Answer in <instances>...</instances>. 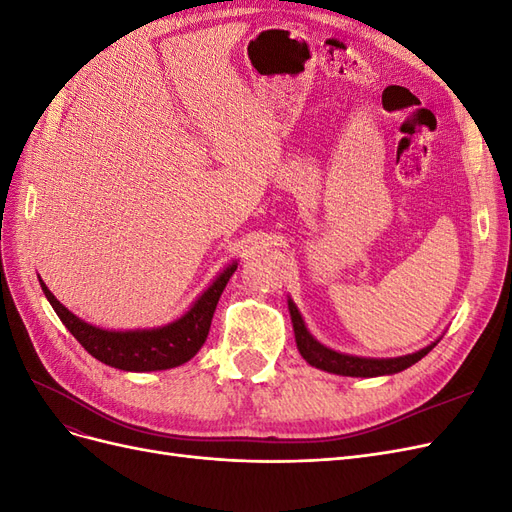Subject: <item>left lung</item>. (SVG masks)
I'll use <instances>...</instances> for the list:
<instances>
[{
	"label": "left lung",
	"mask_w": 512,
	"mask_h": 512,
	"mask_svg": "<svg viewBox=\"0 0 512 512\" xmlns=\"http://www.w3.org/2000/svg\"><path fill=\"white\" fill-rule=\"evenodd\" d=\"M288 309H290V318H292L294 339H297V348H299L301 356L312 367L329 371V374L352 376V378H376V376L397 374V371H404L410 365L421 361L423 356L438 344V342H433L431 346H427L423 350L406 354V356H397V359H363V356L342 354V352H335L327 346H322L312 337V333L307 331L297 305H294L290 299H288Z\"/></svg>",
	"instance_id": "left-lung-1"
}]
</instances>
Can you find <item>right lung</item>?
<instances>
[{
	"label": "right lung",
	"mask_w": 512,
	"mask_h": 512,
	"mask_svg": "<svg viewBox=\"0 0 512 512\" xmlns=\"http://www.w3.org/2000/svg\"><path fill=\"white\" fill-rule=\"evenodd\" d=\"M235 271L237 262H232L200 294L188 312L175 322H168L158 329L136 331H106L94 327V324L74 316L68 307L61 305L42 280L40 286L59 320L66 324V329L76 337V342L94 356V359L123 371H158L188 363L203 348L209 335L215 305H218L230 275Z\"/></svg>",
	"instance_id": "right-lung-1"
}]
</instances>
